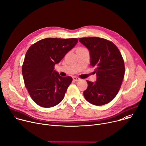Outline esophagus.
<instances>
[{"label":"esophagus","instance_id":"esophagus-1","mask_svg":"<svg viewBox=\"0 0 146 146\" xmlns=\"http://www.w3.org/2000/svg\"><path fill=\"white\" fill-rule=\"evenodd\" d=\"M81 79L80 78H79L78 77H73V81H75V82H76V81H80Z\"/></svg>","mask_w":146,"mask_h":146}]
</instances>
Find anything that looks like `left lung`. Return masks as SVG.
Returning a JSON list of instances; mask_svg holds the SVG:
<instances>
[{
    "instance_id": "obj_1",
    "label": "left lung",
    "mask_w": 146,
    "mask_h": 146,
    "mask_svg": "<svg viewBox=\"0 0 146 146\" xmlns=\"http://www.w3.org/2000/svg\"><path fill=\"white\" fill-rule=\"evenodd\" d=\"M88 49L91 65L95 67L96 81H87L88 88L84 96L94 105L108 104L117 94L124 78L125 63L118 48L106 39L92 37L80 38Z\"/></svg>"
}]
</instances>
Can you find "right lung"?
Segmentation results:
<instances>
[{
    "label": "right lung",
    "instance_id": "obj_1",
    "mask_svg": "<svg viewBox=\"0 0 146 146\" xmlns=\"http://www.w3.org/2000/svg\"><path fill=\"white\" fill-rule=\"evenodd\" d=\"M77 42L76 38H47L33 44L27 50L22 74L31 99L38 105L51 108L62 101L72 78L61 76L54 66Z\"/></svg>",
    "mask_w": 146,
    "mask_h": 146
}]
</instances>
